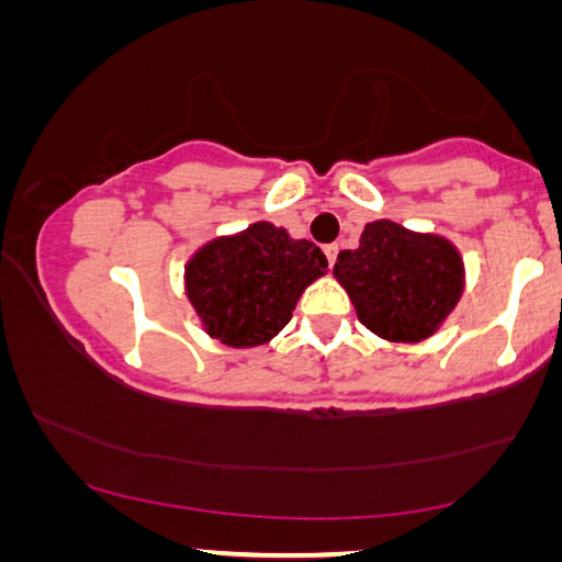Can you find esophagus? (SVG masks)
Instances as JSON below:
<instances>
[{
    "instance_id": "34e87169",
    "label": "esophagus",
    "mask_w": 562,
    "mask_h": 562,
    "mask_svg": "<svg viewBox=\"0 0 562 562\" xmlns=\"http://www.w3.org/2000/svg\"><path fill=\"white\" fill-rule=\"evenodd\" d=\"M323 255H326L328 265L334 267L336 265V257H338V244H326V247H323Z\"/></svg>"
}]
</instances>
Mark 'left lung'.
<instances>
[{
  "instance_id": "8db88e82",
  "label": "left lung",
  "mask_w": 562,
  "mask_h": 562,
  "mask_svg": "<svg viewBox=\"0 0 562 562\" xmlns=\"http://www.w3.org/2000/svg\"><path fill=\"white\" fill-rule=\"evenodd\" d=\"M334 278L359 321L392 344L436 336L465 290V265L446 236L379 218L363 226L359 249H344Z\"/></svg>"
}]
</instances>
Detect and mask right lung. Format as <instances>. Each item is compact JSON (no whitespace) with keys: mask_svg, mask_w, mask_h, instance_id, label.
<instances>
[{"mask_svg":"<svg viewBox=\"0 0 562 562\" xmlns=\"http://www.w3.org/2000/svg\"><path fill=\"white\" fill-rule=\"evenodd\" d=\"M326 272L328 259L313 241L255 221L195 249L183 280L205 334L232 349H255L288 326L307 284Z\"/></svg>","mask_w":562,"mask_h":562,"instance_id":"add662e5","label":"right lung"}]
</instances>
